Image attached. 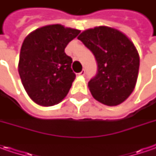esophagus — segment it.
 <instances>
[{
  "label": "esophagus",
  "instance_id": "1",
  "mask_svg": "<svg viewBox=\"0 0 156 156\" xmlns=\"http://www.w3.org/2000/svg\"><path fill=\"white\" fill-rule=\"evenodd\" d=\"M77 76H83V75H85V70H82V71H81V72H80V73H78V74H77Z\"/></svg>",
  "mask_w": 156,
  "mask_h": 156
}]
</instances>
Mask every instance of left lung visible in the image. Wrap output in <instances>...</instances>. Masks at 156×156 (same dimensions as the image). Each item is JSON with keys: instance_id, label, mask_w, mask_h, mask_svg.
<instances>
[{"instance_id": "1", "label": "left lung", "mask_w": 156, "mask_h": 156, "mask_svg": "<svg viewBox=\"0 0 156 156\" xmlns=\"http://www.w3.org/2000/svg\"><path fill=\"white\" fill-rule=\"evenodd\" d=\"M78 39L93 53L98 65L87 85L91 94L107 106L121 104L137 81L140 56L134 43L122 32L106 26L87 29Z\"/></svg>"}]
</instances>
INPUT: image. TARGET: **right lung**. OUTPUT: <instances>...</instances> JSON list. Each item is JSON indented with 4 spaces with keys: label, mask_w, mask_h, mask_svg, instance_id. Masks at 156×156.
<instances>
[{
    "label": "right lung",
    "mask_w": 156,
    "mask_h": 156,
    "mask_svg": "<svg viewBox=\"0 0 156 156\" xmlns=\"http://www.w3.org/2000/svg\"><path fill=\"white\" fill-rule=\"evenodd\" d=\"M80 32L54 24L35 29L24 39L18 71L26 92L36 104L54 106L68 94L75 75L72 58L64 50Z\"/></svg>",
    "instance_id": "right-lung-1"
}]
</instances>
